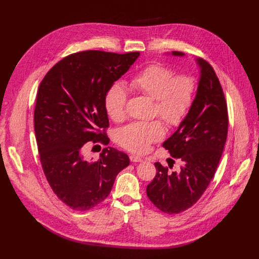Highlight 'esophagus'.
<instances>
[{
  "label": "esophagus",
  "mask_w": 259,
  "mask_h": 259,
  "mask_svg": "<svg viewBox=\"0 0 259 259\" xmlns=\"http://www.w3.org/2000/svg\"><path fill=\"white\" fill-rule=\"evenodd\" d=\"M130 160H131L132 162H140V161H142L143 159H142V157H140V156H138V155H131V156H130Z\"/></svg>",
  "instance_id": "esophagus-1"
}]
</instances>
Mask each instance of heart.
<instances>
[{
  "label": "heart",
  "instance_id": "1",
  "mask_svg": "<svg viewBox=\"0 0 259 259\" xmlns=\"http://www.w3.org/2000/svg\"><path fill=\"white\" fill-rule=\"evenodd\" d=\"M130 86L154 100V112L171 127L181 125L193 106L196 80L189 74L175 75L172 68L154 63L146 66L130 79ZM128 93L115 83L104 98L106 113L114 121L124 120L127 114ZM165 127L160 120L134 121L116 133L117 143L135 153L146 152L152 143L164 138Z\"/></svg>",
  "mask_w": 259,
  "mask_h": 259
}]
</instances>
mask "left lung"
Masks as SVG:
<instances>
[{
  "label": "left lung",
  "mask_w": 259,
  "mask_h": 259,
  "mask_svg": "<svg viewBox=\"0 0 259 259\" xmlns=\"http://www.w3.org/2000/svg\"><path fill=\"white\" fill-rule=\"evenodd\" d=\"M172 54L184 56L180 51ZM196 62L200 76L193 106L162 144L172 157L182 161L181 170L170 172L157 161L155 178L147 186L149 199L168 214L186 211L200 198L213 179L227 141L228 108L220 79L208 62ZM169 159L172 168L174 160Z\"/></svg>",
  "instance_id": "obj_1"
}]
</instances>
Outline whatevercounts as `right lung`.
I'll return each instance as SVG.
<instances>
[{"mask_svg":"<svg viewBox=\"0 0 259 259\" xmlns=\"http://www.w3.org/2000/svg\"><path fill=\"white\" fill-rule=\"evenodd\" d=\"M139 56L101 50L72 53L40 81L34 108L40 164L53 192L73 210L99 205L130 164L126 153L111 147L104 148L98 160H87L84 151L88 142L109 144L105 93Z\"/></svg>","mask_w":259,"mask_h":259,"instance_id":"1","label":"right lung"}]
</instances>
